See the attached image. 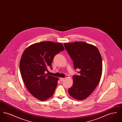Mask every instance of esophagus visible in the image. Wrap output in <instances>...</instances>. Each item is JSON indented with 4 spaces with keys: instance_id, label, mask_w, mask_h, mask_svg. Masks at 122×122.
Masks as SVG:
<instances>
[{
    "instance_id": "obj_1",
    "label": "esophagus",
    "mask_w": 122,
    "mask_h": 122,
    "mask_svg": "<svg viewBox=\"0 0 122 122\" xmlns=\"http://www.w3.org/2000/svg\"><path fill=\"white\" fill-rule=\"evenodd\" d=\"M60 81L61 82H62V81H64V78H60Z\"/></svg>"
}]
</instances>
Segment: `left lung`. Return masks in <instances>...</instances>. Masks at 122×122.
<instances>
[{"label": "left lung", "mask_w": 122, "mask_h": 122, "mask_svg": "<svg viewBox=\"0 0 122 122\" xmlns=\"http://www.w3.org/2000/svg\"><path fill=\"white\" fill-rule=\"evenodd\" d=\"M64 46L73 61L74 68L80 70L74 75L73 84L69 89L74 98L82 100L88 97L100 81L102 70V58L96 46L83 41L65 43Z\"/></svg>", "instance_id": "8db88e82"}]
</instances>
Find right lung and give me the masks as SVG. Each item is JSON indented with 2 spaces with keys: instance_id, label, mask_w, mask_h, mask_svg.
I'll return each mask as SVG.
<instances>
[{
  "instance_id": "1",
  "label": "right lung",
  "mask_w": 122,
  "mask_h": 122,
  "mask_svg": "<svg viewBox=\"0 0 122 122\" xmlns=\"http://www.w3.org/2000/svg\"><path fill=\"white\" fill-rule=\"evenodd\" d=\"M64 50L63 44L42 41L28 46L22 55L20 69L24 84L30 93L40 101L51 97L55 91L58 78L46 74L52 70L55 56Z\"/></svg>"
}]
</instances>
